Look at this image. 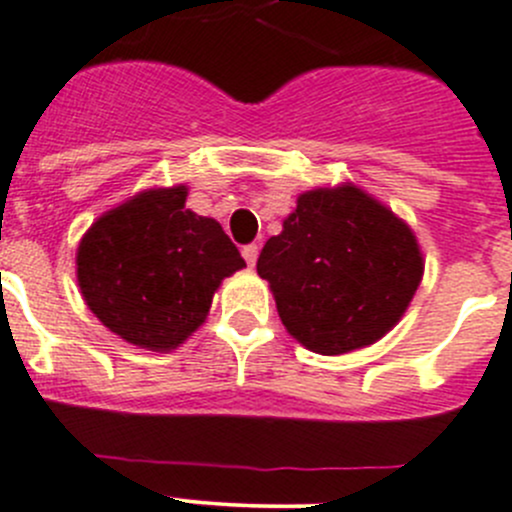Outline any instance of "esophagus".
<instances>
[{"instance_id": "esophagus-1", "label": "esophagus", "mask_w": 512, "mask_h": 512, "mask_svg": "<svg viewBox=\"0 0 512 512\" xmlns=\"http://www.w3.org/2000/svg\"><path fill=\"white\" fill-rule=\"evenodd\" d=\"M257 252H260V250H257V245H245V247H242V257H245V262L250 267H255Z\"/></svg>"}]
</instances>
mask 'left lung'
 I'll return each mask as SVG.
<instances>
[{
  "label": "left lung",
  "mask_w": 512,
  "mask_h": 512,
  "mask_svg": "<svg viewBox=\"0 0 512 512\" xmlns=\"http://www.w3.org/2000/svg\"><path fill=\"white\" fill-rule=\"evenodd\" d=\"M423 272L408 222L352 182L302 192L257 260L285 330L317 355H345L388 335Z\"/></svg>",
  "instance_id": "8db88e82"
}]
</instances>
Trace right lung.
Masks as SVG:
<instances>
[{"label":"right lung","instance_id":"obj_1","mask_svg":"<svg viewBox=\"0 0 512 512\" xmlns=\"http://www.w3.org/2000/svg\"><path fill=\"white\" fill-rule=\"evenodd\" d=\"M187 185L137 192L92 222L77 247L84 302L107 330L152 352L207 320L222 280L245 267L222 225L185 207Z\"/></svg>","mask_w":512,"mask_h":512}]
</instances>
